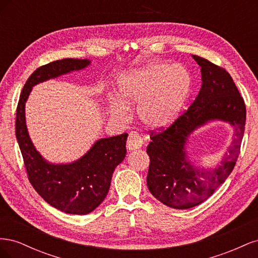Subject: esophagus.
I'll return each instance as SVG.
<instances>
[{"mask_svg":"<svg viewBox=\"0 0 258 258\" xmlns=\"http://www.w3.org/2000/svg\"><path fill=\"white\" fill-rule=\"evenodd\" d=\"M143 145V140L138 132L132 131L129 134L128 140H127V148L128 151H135L138 150Z\"/></svg>","mask_w":258,"mask_h":258,"instance_id":"1","label":"esophagus"}]
</instances>
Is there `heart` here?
Returning a JSON list of instances; mask_svg holds the SVG:
<instances>
[{
    "instance_id": "heart-1",
    "label": "heart",
    "mask_w": 258,
    "mask_h": 258,
    "mask_svg": "<svg viewBox=\"0 0 258 258\" xmlns=\"http://www.w3.org/2000/svg\"><path fill=\"white\" fill-rule=\"evenodd\" d=\"M191 83V74L184 66L156 63L123 76L118 90L127 103L139 104V116L147 127L161 129L181 113ZM110 108L113 115H121L126 105L111 99Z\"/></svg>"
}]
</instances>
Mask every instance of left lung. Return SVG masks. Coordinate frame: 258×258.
I'll use <instances>...</instances> for the list:
<instances>
[{"label": "left lung", "instance_id": "obj_1", "mask_svg": "<svg viewBox=\"0 0 258 258\" xmlns=\"http://www.w3.org/2000/svg\"><path fill=\"white\" fill-rule=\"evenodd\" d=\"M201 67L202 86L194 102L167 128L151 131L146 152L150 168L146 183L153 196L174 209H189L212 196L236 166L244 135L246 108L236 84L224 68L192 54ZM228 121L235 138L223 160L211 170L194 168L186 158L185 140L209 120Z\"/></svg>", "mask_w": 258, "mask_h": 258}]
</instances>
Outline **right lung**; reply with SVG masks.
I'll return each instance as SVG.
<instances>
[{"instance_id": "right-lung-1", "label": "right lung", "mask_w": 258, "mask_h": 258, "mask_svg": "<svg viewBox=\"0 0 258 258\" xmlns=\"http://www.w3.org/2000/svg\"><path fill=\"white\" fill-rule=\"evenodd\" d=\"M87 59H62L42 66L30 75L16 111V138L28 178L40 196L62 212L85 215L104 200L115 168L126 156L128 134L101 139L83 157L69 165L46 161L31 142L25 117V104L34 85L87 67Z\"/></svg>"}]
</instances>
